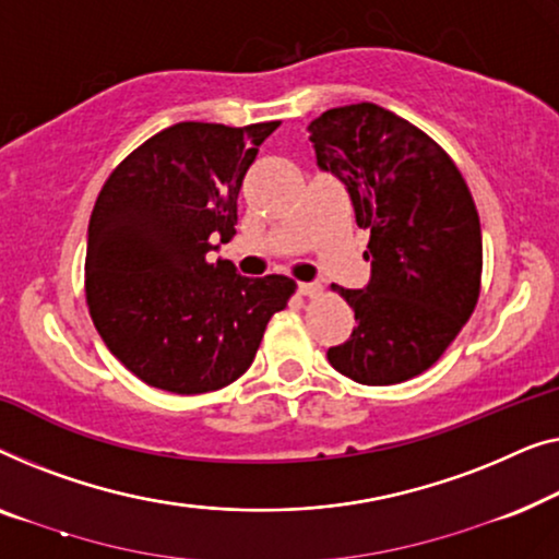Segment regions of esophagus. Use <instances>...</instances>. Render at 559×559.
I'll use <instances>...</instances> for the list:
<instances>
[{
	"label": "esophagus",
	"mask_w": 559,
	"mask_h": 559,
	"mask_svg": "<svg viewBox=\"0 0 559 559\" xmlns=\"http://www.w3.org/2000/svg\"><path fill=\"white\" fill-rule=\"evenodd\" d=\"M298 294L301 296H319L321 294V286L319 283H298Z\"/></svg>",
	"instance_id": "obj_1"
}]
</instances>
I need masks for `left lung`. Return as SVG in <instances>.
Masks as SVG:
<instances>
[{
  "label": "left lung",
  "instance_id": "left-lung-1",
  "mask_svg": "<svg viewBox=\"0 0 559 559\" xmlns=\"http://www.w3.org/2000/svg\"><path fill=\"white\" fill-rule=\"evenodd\" d=\"M317 164L347 187L369 230L365 288L334 290L357 326L326 357L359 384L426 372L466 324L481 288V223L461 171L428 133L377 104L309 123Z\"/></svg>",
  "mask_w": 559,
  "mask_h": 559
}]
</instances>
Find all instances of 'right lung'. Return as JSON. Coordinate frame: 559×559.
<instances>
[{
    "label": "right lung",
    "instance_id": "add662e5",
    "mask_svg": "<svg viewBox=\"0 0 559 559\" xmlns=\"http://www.w3.org/2000/svg\"><path fill=\"white\" fill-rule=\"evenodd\" d=\"M281 121H182L111 171L93 207L85 298L100 340L152 388L200 395L253 365L296 283L207 261L238 225L242 177Z\"/></svg>",
    "mask_w": 559,
    "mask_h": 559
}]
</instances>
